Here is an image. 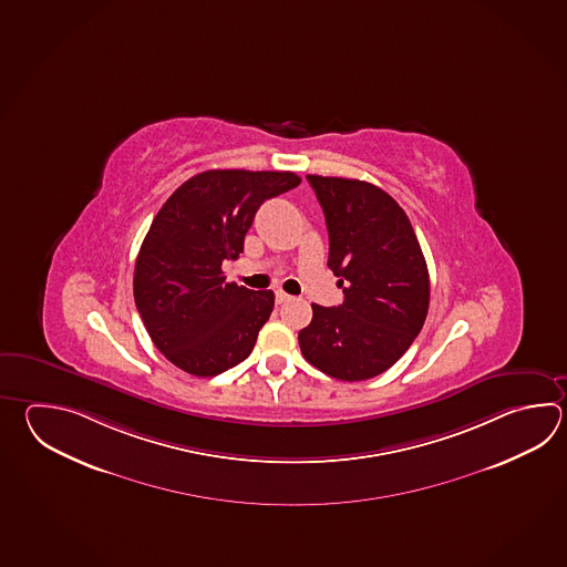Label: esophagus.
Masks as SVG:
<instances>
[{
	"label": "esophagus",
	"instance_id": "34e87169",
	"mask_svg": "<svg viewBox=\"0 0 567 567\" xmlns=\"http://www.w3.org/2000/svg\"><path fill=\"white\" fill-rule=\"evenodd\" d=\"M290 301V295H287L285 290H277V302L278 305H282V302Z\"/></svg>",
	"mask_w": 567,
	"mask_h": 567
}]
</instances>
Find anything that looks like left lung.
I'll return each instance as SVG.
<instances>
[{"mask_svg":"<svg viewBox=\"0 0 567 567\" xmlns=\"http://www.w3.org/2000/svg\"><path fill=\"white\" fill-rule=\"evenodd\" d=\"M329 230L327 266L346 299L312 305L299 346L317 370L363 382L390 370L426 321L430 277L404 209L378 185L307 175Z\"/></svg>","mask_w":567,"mask_h":567,"instance_id":"1","label":"left lung"}]
</instances>
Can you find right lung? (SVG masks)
<instances>
[{"instance_id":"1","label":"right lung","mask_w":567,"mask_h":567,"mask_svg":"<svg viewBox=\"0 0 567 567\" xmlns=\"http://www.w3.org/2000/svg\"><path fill=\"white\" fill-rule=\"evenodd\" d=\"M301 184L290 172L209 169L189 177L151 221L133 295L151 341L179 370L214 378L248 358L275 307L272 290L226 282L258 208Z\"/></svg>"}]
</instances>
